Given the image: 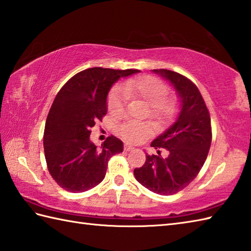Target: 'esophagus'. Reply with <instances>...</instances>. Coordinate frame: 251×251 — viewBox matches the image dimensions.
Segmentation results:
<instances>
[{
  "mask_svg": "<svg viewBox=\"0 0 251 251\" xmlns=\"http://www.w3.org/2000/svg\"><path fill=\"white\" fill-rule=\"evenodd\" d=\"M134 147H132L131 145H128V143H125L124 145V150L125 151H131V150H134Z\"/></svg>",
  "mask_w": 251,
  "mask_h": 251,
  "instance_id": "34e87169",
  "label": "esophagus"
}]
</instances>
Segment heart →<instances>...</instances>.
<instances>
[{"mask_svg": "<svg viewBox=\"0 0 251 251\" xmlns=\"http://www.w3.org/2000/svg\"><path fill=\"white\" fill-rule=\"evenodd\" d=\"M167 85L151 75H141L126 81L122 86H115L106 99V106L111 114L121 116L124 113L127 97H139L149 103V112L161 124H168L178 113V101L168 97ZM155 132L152 122L129 121L119 128L120 136L127 142L139 143Z\"/></svg>", "mask_w": 251, "mask_h": 251, "instance_id": "b5f03b06", "label": "heart"}]
</instances>
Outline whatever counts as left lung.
Segmentation results:
<instances>
[{
    "label": "left lung",
    "mask_w": 251,
    "mask_h": 251,
    "mask_svg": "<svg viewBox=\"0 0 251 251\" xmlns=\"http://www.w3.org/2000/svg\"><path fill=\"white\" fill-rule=\"evenodd\" d=\"M153 72L173 85L180 112L174 124L151 143L167 150V157L147 154L145 165L135 168L134 175L154 193L172 195L188 186L206 161L211 145L210 115L199 88L188 77L166 69Z\"/></svg>",
    "instance_id": "1"
}]
</instances>
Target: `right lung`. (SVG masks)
I'll return each instance as SVG.
<instances>
[{
	"mask_svg": "<svg viewBox=\"0 0 251 251\" xmlns=\"http://www.w3.org/2000/svg\"><path fill=\"white\" fill-rule=\"evenodd\" d=\"M139 70L90 68L63 85L47 115L44 153L52 179L72 193L95 188L104 179L111 156L123 152L114 136L97 148L90 141V128L106 114V98L113 84Z\"/></svg>",
	"mask_w": 251,
	"mask_h": 251,
	"instance_id": "1",
	"label": "right lung"
}]
</instances>
